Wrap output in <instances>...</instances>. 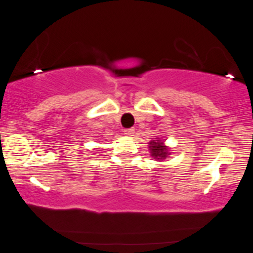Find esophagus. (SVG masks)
<instances>
[{
  "mask_svg": "<svg viewBox=\"0 0 253 253\" xmlns=\"http://www.w3.org/2000/svg\"><path fill=\"white\" fill-rule=\"evenodd\" d=\"M134 128H126L124 129V134L125 135H128V137H130V135H132L134 133Z\"/></svg>",
  "mask_w": 253,
  "mask_h": 253,
  "instance_id": "1",
  "label": "esophagus"
}]
</instances>
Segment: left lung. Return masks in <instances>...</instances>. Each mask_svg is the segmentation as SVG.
Wrapping results in <instances>:
<instances>
[{"mask_svg":"<svg viewBox=\"0 0 253 253\" xmlns=\"http://www.w3.org/2000/svg\"><path fill=\"white\" fill-rule=\"evenodd\" d=\"M150 147H151L152 156H154L155 158L165 159L168 156V155H169L168 148L164 145V142H161L159 140L151 141L150 142Z\"/></svg>","mask_w":253,"mask_h":253,"instance_id":"8db88e82","label":"left lung"}]
</instances>
